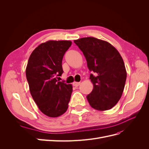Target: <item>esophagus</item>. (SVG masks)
Listing matches in <instances>:
<instances>
[{
	"label": "esophagus",
	"instance_id": "obj_1",
	"mask_svg": "<svg viewBox=\"0 0 149 149\" xmlns=\"http://www.w3.org/2000/svg\"><path fill=\"white\" fill-rule=\"evenodd\" d=\"M79 84H80V83H79V82H74V83H73V85L74 86H75V87L79 86Z\"/></svg>",
	"mask_w": 149,
	"mask_h": 149
}]
</instances>
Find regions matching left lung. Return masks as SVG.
I'll list each match as a JSON object with an SVG mask.
<instances>
[{"instance_id":"obj_1","label":"left lung","mask_w":149,"mask_h":149,"mask_svg":"<svg viewBox=\"0 0 149 149\" xmlns=\"http://www.w3.org/2000/svg\"><path fill=\"white\" fill-rule=\"evenodd\" d=\"M74 42L94 73L89 78L93 91L86 96L90 106L98 111L111 109L120 99L127 78L123 58L111 44L100 39L85 37Z\"/></svg>"}]
</instances>
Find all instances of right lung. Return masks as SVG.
Returning a JSON list of instances; mask_svg holds the SVG:
<instances>
[{
	"instance_id": "right-lung-1",
	"label": "right lung",
	"mask_w": 149,
	"mask_h": 149,
	"mask_svg": "<svg viewBox=\"0 0 149 149\" xmlns=\"http://www.w3.org/2000/svg\"><path fill=\"white\" fill-rule=\"evenodd\" d=\"M71 43L68 40L41 43L31 53L26 68L31 95L40 111L50 118L63 114L68 107L73 86L58 81L56 76L63 73L62 60Z\"/></svg>"
}]
</instances>
